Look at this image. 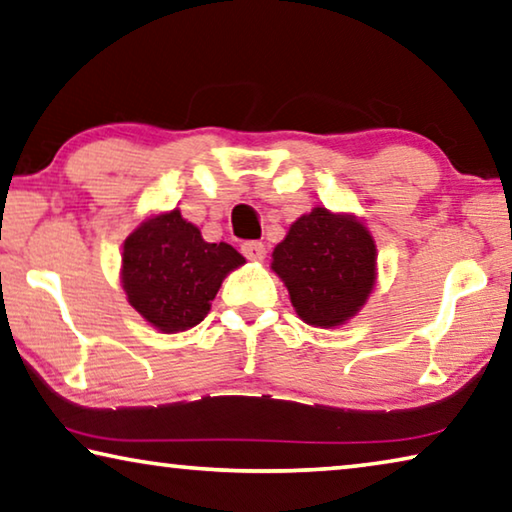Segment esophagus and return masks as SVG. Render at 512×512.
I'll return each mask as SVG.
<instances>
[{
    "label": "esophagus",
    "instance_id": "esophagus-1",
    "mask_svg": "<svg viewBox=\"0 0 512 512\" xmlns=\"http://www.w3.org/2000/svg\"><path fill=\"white\" fill-rule=\"evenodd\" d=\"M241 253L246 255L250 262H262L266 257V246L262 241H246L241 243Z\"/></svg>",
    "mask_w": 512,
    "mask_h": 512
}]
</instances>
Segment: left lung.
Segmentation results:
<instances>
[{
	"mask_svg": "<svg viewBox=\"0 0 512 512\" xmlns=\"http://www.w3.org/2000/svg\"><path fill=\"white\" fill-rule=\"evenodd\" d=\"M271 269L305 323L335 328L358 314L376 282V243L358 218L314 207L273 250Z\"/></svg>",
	"mask_w": 512,
	"mask_h": 512,
	"instance_id": "obj_1",
	"label": "left lung"
}]
</instances>
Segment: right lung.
<instances>
[{"instance_id": "1", "label": "right lung", "mask_w": 512, "mask_h": 512, "mask_svg": "<svg viewBox=\"0 0 512 512\" xmlns=\"http://www.w3.org/2000/svg\"><path fill=\"white\" fill-rule=\"evenodd\" d=\"M243 259L230 243H207L180 209L141 223L123 246L129 305L161 332H182L205 319L223 278Z\"/></svg>"}]
</instances>
